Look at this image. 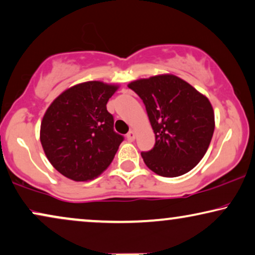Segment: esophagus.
<instances>
[{
	"label": "esophagus",
	"mask_w": 255,
	"mask_h": 255,
	"mask_svg": "<svg viewBox=\"0 0 255 255\" xmlns=\"http://www.w3.org/2000/svg\"><path fill=\"white\" fill-rule=\"evenodd\" d=\"M127 138H128V140H130V141L134 140V138H135L134 131H128V134H127Z\"/></svg>",
	"instance_id": "obj_1"
}]
</instances>
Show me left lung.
Masks as SVG:
<instances>
[{
  "mask_svg": "<svg viewBox=\"0 0 255 255\" xmlns=\"http://www.w3.org/2000/svg\"><path fill=\"white\" fill-rule=\"evenodd\" d=\"M146 109L156 143L141 152L146 166L163 177L187 173L206 153L214 131L210 101L173 75H160L128 84Z\"/></svg>",
  "mask_w": 255,
  "mask_h": 255,
  "instance_id": "8db88e82",
  "label": "left lung"
}]
</instances>
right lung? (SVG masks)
<instances>
[{"mask_svg":"<svg viewBox=\"0 0 255 255\" xmlns=\"http://www.w3.org/2000/svg\"><path fill=\"white\" fill-rule=\"evenodd\" d=\"M117 87L92 81L75 85L48 108L41 124L45 156L59 173L75 181L107 170L124 137L114 130L107 110Z\"/></svg>","mask_w":255,"mask_h":255,"instance_id":"1","label":"right lung"}]
</instances>
